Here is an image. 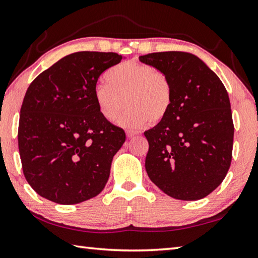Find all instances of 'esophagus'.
<instances>
[{
    "instance_id": "34e87169",
    "label": "esophagus",
    "mask_w": 258,
    "mask_h": 258,
    "mask_svg": "<svg viewBox=\"0 0 258 258\" xmlns=\"http://www.w3.org/2000/svg\"><path fill=\"white\" fill-rule=\"evenodd\" d=\"M138 132H135V131H126V135H127V138H133L134 135H137Z\"/></svg>"
}]
</instances>
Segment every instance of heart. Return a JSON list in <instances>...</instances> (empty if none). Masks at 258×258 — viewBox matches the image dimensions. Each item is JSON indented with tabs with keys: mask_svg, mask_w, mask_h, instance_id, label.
<instances>
[{
	"mask_svg": "<svg viewBox=\"0 0 258 258\" xmlns=\"http://www.w3.org/2000/svg\"><path fill=\"white\" fill-rule=\"evenodd\" d=\"M104 79L106 84L97 87L95 100L107 121H114L125 105L127 110L119 118L125 127L159 124L169 114L174 88L165 72L148 64L125 62L107 70Z\"/></svg>",
	"mask_w": 258,
	"mask_h": 258,
	"instance_id": "1",
	"label": "heart"
}]
</instances>
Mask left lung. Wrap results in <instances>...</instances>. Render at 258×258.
Here are the masks:
<instances>
[{
  "instance_id": "obj_1",
  "label": "left lung",
  "mask_w": 258,
  "mask_h": 258,
  "mask_svg": "<svg viewBox=\"0 0 258 258\" xmlns=\"http://www.w3.org/2000/svg\"><path fill=\"white\" fill-rule=\"evenodd\" d=\"M139 58L168 74L174 88L166 119L144 132L148 176L176 200L203 199L221 184L232 159L235 128L226 88L193 54L160 51Z\"/></svg>"
}]
</instances>
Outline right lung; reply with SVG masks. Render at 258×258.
Returning a JSON list of instances; mask_svg holds the SVG:
<instances>
[{"label": "right lung", "instance_id": "obj_1", "mask_svg": "<svg viewBox=\"0 0 258 258\" xmlns=\"http://www.w3.org/2000/svg\"><path fill=\"white\" fill-rule=\"evenodd\" d=\"M123 56L78 51L60 58L34 81L23 98L18 145L23 175L37 194L57 204H78L105 188L123 128L98 110L101 73Z\"/></svg>", "mask_w": 258, "mask_h": 258}]
</instances>
